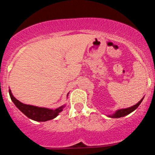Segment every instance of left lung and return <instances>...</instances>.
<instances>
[{"instance_id":"8db88e82","label":"left lung","mask_w":155,"mask_h":155,"mask_svg":"<svg viewBox=\"0 0 155 155\" xmlns=\"http://www.w3.org/2000/svg\"><path fill=\"white\" fill-rule=\"evenodd\" d=\"M143 99H144V97L142 98V99H141V100L139 101V102H138L137 104L134 105H133V106L130 107V108H124V109H118V110H117V111H116L114 113V114H111V115H108V117H112V118H119V117H124V116L127 115V114H129L131 112H133V111H135V110H136V108H137L138 107H139V105H140L141 102H142Z\"/></svg>"}]
</instances>
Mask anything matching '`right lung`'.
Masks as SVG:
<instances>
[{"instance_id":"1","label":"right lung","mask_w":155,"mask_h":155,"mask_svg":"<svg viewBox=\"0 0 155 155\" xmlns=\"http://www.w3.org/2000/svg\"><path fill=\"white\" fill-rule=\"evenodd\" d=\"M9 93H10V99L15 104V105L19 108V110H20V111H22L28 118L35 120V121L44 122L52 120V119L57 117L65 106V105H64L59 108H56V109H50V108H41V107L35 106V105H26V104L22 103V102H19L18 99H16L12 94V92L10 90H9ZM68 95H67V96H68Z\"/></svg>"}]
</instances>
